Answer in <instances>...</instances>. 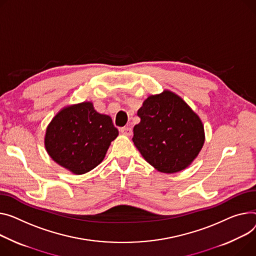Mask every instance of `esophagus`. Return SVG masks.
<instances>
[{
    "label": "esophagus",
    "instance_id": "34e87169",
    "mask_svg": "<svg viewBox=\"0 0 256 256\" xmlns=\"http://www.w3.org/2000/svg\"><path fill=\"white\" fill-rule=\"evenodd\" d=\"M120 132H122V134H126V136H130V134H132V130L130 128H128V126L122 128H120Z\"/></svg>",
    "mask_w": 256,
    "mask_h": 256
}]
</instances>
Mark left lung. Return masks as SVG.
<instances>
[{"label": "left lung", "mask_w": 256, "mask_h": 256, "mask_svg": "<svg viewBox=\"0 0 256 256\" xmlns=\"http://www.w3.org/2000/svg\"><path fill=\"white\" fill-rule=\"evenodd\" d=\"M132 142L158 171L173 174L188 166L205 142L200 117L176 94L149 96L138 110Z\"/></svg>", "instance_id": "1"}]
</instances>
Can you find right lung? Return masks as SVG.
<instances>
[{"mask_svg": "<svg viewBox=\"0 0 256 256\" xmlns=\"http://www.w3.org/2000/svg\"><path fill=\"white\" fill-rule=\"evenodd\" d=\"M117 136L111 117L96 112L92 102H83L62 108L52 118L44 144L56 164L82 175L103 162Z\"/></svg>", "mask_w": 256, "mask_h": 256, "instance_id": "add662e5", "label": "right lung"}]
</instances>
